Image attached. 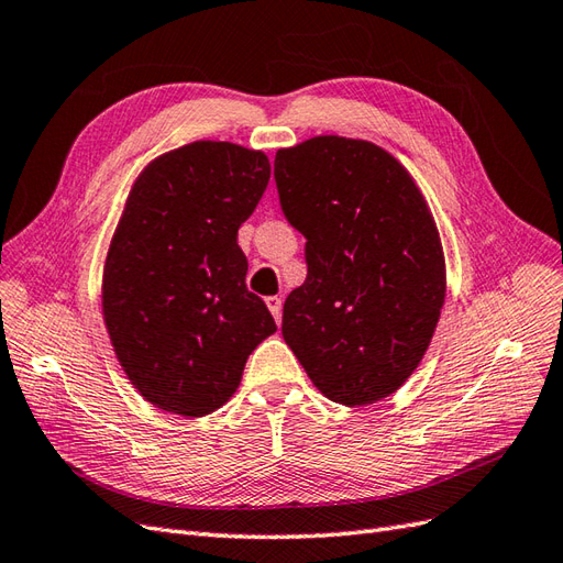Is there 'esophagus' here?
<instances>
[{"label":"esophagus","instance_id":"obj_1","mask_svg":"<svg viewBox=\"0 0 563 563\" xmlns=\"http://www.w3.org/2000/svg\"><path fill=\"white\" fill-rule=\"evenodd\" d=\"M265 303H267V308H269V312H272V318L274 320H282V298L279 296H269L267 300H265Z\"/></svg>","mask_w":563,"mask_h":563}]
</instances>
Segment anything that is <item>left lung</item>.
Wrapping results in <instances>:
<instances>
[{
    "mask_svg": "<svg viewBox=\"0 0 563 563\" xmlns=\"http://www.w3.org/2000/svg\"><path fill=\"white\" fill-rule=\"evenodd\" d=\"M274 178L308 263L284 303V341L327 399H385L420 365L446 296L428 200L385 147L344 135L277 150Z\"/></svg>",
    "mask_w": 563,
    "mask_h": 563,
    "instance_id": "obj_1",
    "label": "left lung"
}]
</instances>
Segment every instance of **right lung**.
<instances>
[{"label": "right lung", "mask_w": 563, "mask_h": 563, "mask_svg": "<svg viewBox=\"0 0 563 563\" xmlns=\"http://www.w3.org/2000/svg\"><path fill=\"white\" fill-rule=\"evenodd\" d=\"M267 181L263 150L196 141L155 157L129 190L104 257L102 318L131 385L167 413L222 408L277 332L245 289L236 243Z\"/></svg>", "instance_id": "obj_1"}]
</instances>
